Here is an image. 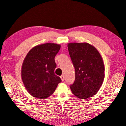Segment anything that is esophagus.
<instances>
[{
  "label": "esophagus",
  "instance_id": "1",
  "mask_svg": "<svg viewBox=\"0 0 126 126\" xmlns=\"http://www.w3.org/2000/svg\"><path fill=\"white\" fill-rule=\"evenodd\" d=\"M60 79H61L62 81H63L64 80V75H62V76H60Z\"/></svg>",
  "mask_w": 126,
  "mask_h": 126
}]
</instances>
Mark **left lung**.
<instances>
[{
    "label": "left lung",
    "instance_id": "left-lung-1",
    "mask_svg": "<svg viewBox=\"0 0 126 126\" xmlns=\"http://www.w3.org/2000/svg\"><path fill=\"white\" fill-rule=\"evenodd\" d=\"M70 56L75 68V81L70 86L71 92L79 99L96 94L105 78V66L98 50L87 42L68 43Z\"/></svg>",
    "mask_w": 126,
    "mask_h": 126
}]
</instances>
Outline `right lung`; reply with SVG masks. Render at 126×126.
Returning <instances> with one entry per match:
<instances>
[{
  "mask_svg": "<svg viewBox=\"0 0 126 126\" xmlns=\"http://www.w3.org/2000/svg\"><path fill=\"white\" fill-rule=\"evenodd\" d=\"M61 45L47 43L36 45L28 52L22 64L21 79L32 96L46 99L55 92L60 78L55 74V57Z\"/></svg>",
  "mask_w": 126,
  "mask_h": 126,
  "instance_id": "obj_1",
  "label": "right lung"
}]
</instances>
